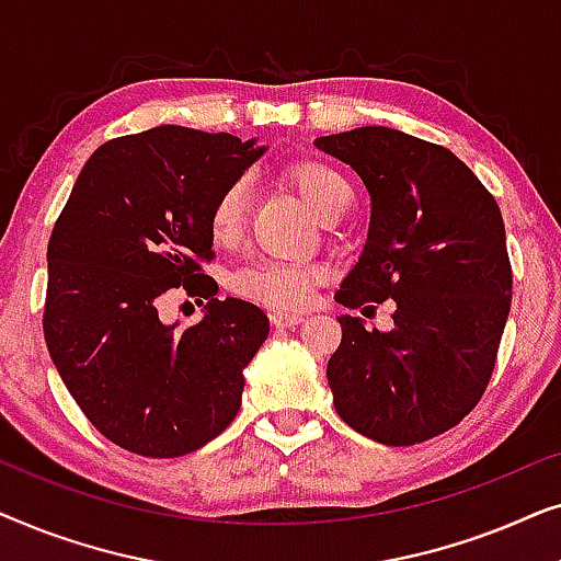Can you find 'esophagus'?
<instances>
[{"label": "esophagus", "mask_w": 561, "mask_h": 561, "mask_svg": "<svg viewBox=\"0 0 561 561\" xmlns=\"http://www.w3.org/2000/svg\"><path fill=\"white\" fill-rule=\"evenodd\" d=\"M271 321L275 329H288V327H298L304 321V313L298 311H273Z\"/></svg>", "instance_id": "1"}]
</instances>
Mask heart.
Segmentation results:
<instances>
[{"label": "heart", "mask_w": 561, "mask_h": 561, "mask_svg": "<svg viewBox=\"0 0 561 561\" xmlns=\"http://www.w3.org/2000/svg\"><path fill=\"white\" fill-rule=\"evenodd\" d=\"M283 179L298 196L309 204L319 219H332L350 206V183L332 165L313 158H298L283 168ZM250 191L242 181L229 183L214 198L209 209V234L221 248H232L240 242L248 227ZM319 267L280 263V260H255L237 267L232 273V290L250 301L275 306V309H298L309 301L313 286L319 280Z\"/></svg>", "instance_id": "b5f03b06"}]
</instances>
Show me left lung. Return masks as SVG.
<instances>
[{
  "mask_svg": "<svg viewBox=\"0 0 561 561\" xmlns=\"http://www.w3.org/2000/svg\"><path fill=\"white\" fill-rule=\"evenodd\" d=\"M370 194V229L336 290L347 309L396 301L393 329L340 317L334 409L367 439L411 447L457 426L485 393L511 311V260L495 198L442 145L357 127L313 140Z\"/></svg>",
  "mask_w": 561,
  "mask_h": 561,
  "instance_id": "left-lung-1",
  "label": "left lung"
}]
</instances>
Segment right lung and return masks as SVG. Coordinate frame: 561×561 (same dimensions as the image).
<instances>
[{"label":"right lung","mask_w":561,"mask_h":561,"mask_svg":"<svg viewBox=\"0 0 561 561\" xmlns=\"http://www.w3.org/2000/svg\"><path fill=\"white\" fill-rule=\"evenodd\" d=\"M255 140L163 125L104 142L53 227L43 332L87 419L142 457L188 455L232 424L265 311L219 301L209 209L263 156ZM209 297L198 325L157 317L173 287Z\"/></svg>","instance_id":"right-lung-1"}]
</instances>
